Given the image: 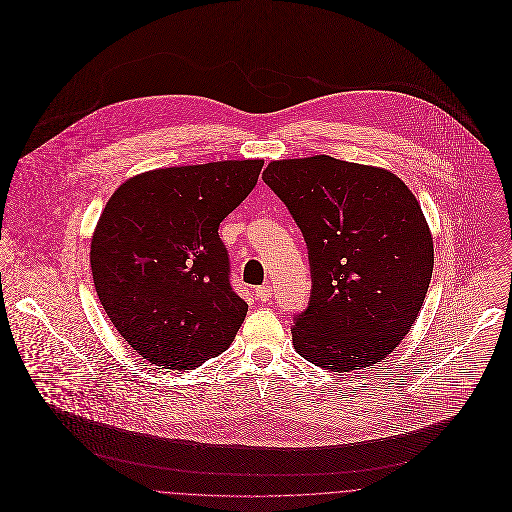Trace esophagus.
<instances>
[{
	"label": "esophagus",
	"mask_w": 512,
	"mask_h": 512,
	"mask_svg": "<svg viewBox=\"0 0 512 512\" xmlns=\"http://www.w3.org/2000/svg\"><path fill=\"white\" fill-rule=\"evenodd\" d=\"M256 297H258L260 301H268V299L272 297V286H260V288L256 290Z\"/></svg>",
	"instance_id": "1"
}]
</instances>
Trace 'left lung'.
I'll return each mask as SVG.
<instances>
[{
  "label": "left lung",
  "instance_id": "1",
  "mask_svg": "<svg viewBox=\"0 0 512 512\" xmlns=\"http://www.w3.org/2000/svg\"><path fill=\"white\" fill-rule=\"evenodd\" d=\"M262 179L309 254L295 351L333 372L380 365L418 319L432 280L434 242L416 197L386 169L329 155L272 161Z\"/></svg>",
  "mask_w": 512,
  "mask_h": 512
}]
</instances>
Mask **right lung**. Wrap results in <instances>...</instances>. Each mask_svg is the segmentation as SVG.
<instances>
[{
    "label": "right lung",
    "instance_id": "obj_1",
    "mask_svg": "<svg viewBox=\"0 0 512 512\" xmlns=\"http://www.w3.org/2000/svg\"><path fill=\"white\" fill-rule=\"evenodd\" d=\"M262 159L147 171L110 197L90 244L98 299L151 365L201 366L226 351L248 303L230 286L219 226L256 187Z\"/></svg>",
    "mask_w": 512,
    "mask_h": 512
}]
</instances>
